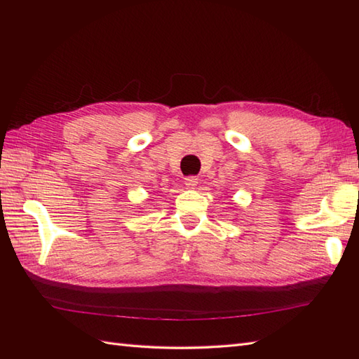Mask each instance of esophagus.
<instances>
[{"mask_svg": "<svg viewBox=\"0 0 359 359\" xmlns=\"http://www.w3.org/2000/svg\"><path fill=\"white\" fill-rule=\"evenodd\" d=\"M184 184L187 189H195L198 186V178L196 177H187L184 180Z\"/></svg>", "mask_w": 359, "mask_h": 359, "instance_id": "esophagus-1", "label": "esophagus"}]
</instances>
